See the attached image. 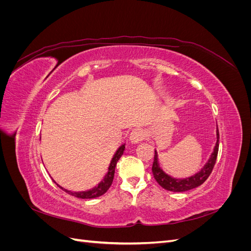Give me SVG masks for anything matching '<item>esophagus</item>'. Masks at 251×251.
Instances as JSON below:
<instances>
[{
    "mask_svg": "<svg viewBox=\"0 0 251 251\" xmlns=\"http://www.w3.org/2000/svg\"><path fill=\"white\" fill-rule=\"evenodd\" d=\"M144 139V133L140 128H135L130 134V141L132 143H139Z\"/></svg>",
    "mask_w": 251,
    "mask_h": 251,
    "instance_id": "esophagus-1",
    "label": "esophagus"
}]
</instances>
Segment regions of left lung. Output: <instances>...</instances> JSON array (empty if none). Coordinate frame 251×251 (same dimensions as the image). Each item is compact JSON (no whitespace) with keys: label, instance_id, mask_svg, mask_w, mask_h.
Segmentation results:
<instances>
[{"label":"left lung","instance_id":"obj_1","mask_svg":"<svg viewBox=\"0 0 251 251\" xmlns=\"http://www.w3.org/2000/svg\"><path fill=\"white\" fill-rule=\"evenodd\" d=\"M219 139H220L219 130L217 128V143L214 149V151H212L210 155L209 160L203 166L202 170L199 173H197L194 175V176L185 178V179H176V178L171 177L170 175L165 174V172H163V170L160 168V165H159L158 155H157V151H155L154 162H153V166H151V172H153L154 178L156 179L159 185L163 187L164 189H166V191L180 193V192L189 191V189H193L195 187H198L201 184H203L204 182L206 181V179L209 177V175L211 174L212 169H214V166L216 164L218 151H219Z\"/></svg>","mask_w":251,"mask_h":251}]
</instances>
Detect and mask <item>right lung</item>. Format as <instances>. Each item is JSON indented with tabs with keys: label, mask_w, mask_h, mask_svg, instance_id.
<instances>
[{
	"label": "right lung",
	"mask_w": 251,
	"mask_h": 251,
	"mask_svg": "<svg viewBox=\"0 0 251 251\" xmlns=\"http://www.w3.org/2000/svg\"><path fill=\"white\" fill-rule=\"evenodd\" d=\"M125 149H126V144H123V146H121L116 151L115 155L113 156L112 160H111L107 175H105L104 178L100 181V183L98 184L97 186H95L94 188L89 189V191H86V192H71V191H67V189H65L63 187H60L57 183H56V185L59 188H62L63 191H65L67 194L72 195L74 197H76V198H80V199H93V198H97V197L103 195L104 193H107V191L112 185V182H113V179H114V174H115L116 164L120 159V157L123 156Z\"/></svg>",
	"instance_id": "obj_1"
}]
</instances>
